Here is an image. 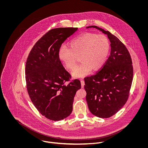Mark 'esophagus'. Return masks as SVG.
I'll list each match as a JSON object with an SVG mask.
<instances>
[{"instance_id":"obj_1","label":"esophagus","mask_w":148,"mask_h":148,"mask_svg":"<svg viewBox=\"0 0 148 148\" xmlns=\"http://www.w3.org/2000/svg\"><path fill=\"white\" fill-rule=\"evenodd\" d=\"M81 84H82V87L83 88L85 84L84 81L83 80H81Z\"/></svg>"}]
</instances>
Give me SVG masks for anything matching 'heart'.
I'll return each mask as SVG.
<instances>
[{
  "mask_svg": "<svg viewBox=\"0 0 148 148\" xmlns=\"http://www.w3.org/2000/svg\"><path fill=\"white\" fill-rule=\"evenodd\" d=\"M71 48L62 45L58 51L59 59L65 66L73 69L77 58L82 63L73 71L74 77H81L100 69L106 63L109 53L110 42L106 35L84 33L77 35L70 42Z\"/></svg>",
  "mask_w": 148,
  "mask_h": 148,
  "instance_id": "heart-1",
  "label": "heart"
}]
</instances>
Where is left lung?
I'll use <instances>...</instances> for the list:
<instances>
[{
	"instance_id": "left-lung-1",
	"label": "left lung",
	"mask_w": 148,
	"mask_h": 148,
	"mask_svg": "<svg viewBox=\"0 0 148 148\" xmlns=\"http://www.w3.org/2000/svg\"><path fill=\"white\" fill-rule=\"evenodd\" d=\"M108 35L110 55L95 74L84 78L86 100L90 112L101 118L117 113L129 98L133 79L130 54L125 45L109 31L92 25Z\"/></svg>"
}]
</instances>
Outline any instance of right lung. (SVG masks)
Masks as SVG:
<instances>
[{
  "instance_id": "1",
  "label": "right lung",
  "mask_w": 148,
  "mask_h": 148,
  "mask_svg": "<svg viewBox=\"0 0 148 148\" xmlns=\"http://www.w3.org/2000/svg\"><path fill=\"white\" fill-rule=\"evenodd\" d=\"M77 28H58L49 30L30 50L25 65V80L29 96L38 112L48 119L59 121L73 110L75 93L80 81L71 80L64 68L58 51L64 41Z\"/></svg>"
}]
</instances>
